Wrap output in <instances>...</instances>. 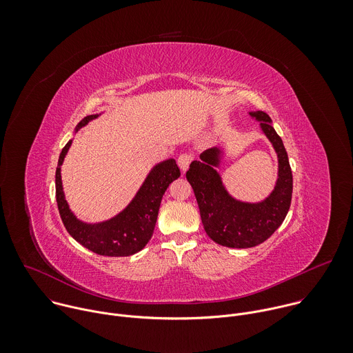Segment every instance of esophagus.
Returning a JSON list of instances; mask_svg holds the SVG:
<instances>
[{
    "label": "esophagus",
    "mask_w": 353,
    "mask_h": 353,
    "mask_svg": "<svg viewBox=\"0 0 353 353\" xmlns=\"http://www.w3.org/2000/svg\"><path fill=\"white\" fill-rule=\"evenodd\" d=\"M177 163H179L180 170H181L183 173H185V172H187V169H188V166H190V163H191V157H190V155H187V154L180 155V157H179V159H177Z\"/></svg>",
    "instance_id": "34e87169"
}]
</instances>
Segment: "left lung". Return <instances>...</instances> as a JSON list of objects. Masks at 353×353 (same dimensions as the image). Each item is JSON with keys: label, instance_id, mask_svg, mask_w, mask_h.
<instances>
[{"label": "left lung", "instance_id": "8db88e82", "mask_svg": "<svg viewBox=\"0 0 353 353\" xmlns=\"http://www.w3.org/2000/svg\"><path fill=\"white\" fill-rule=\"evenodd\" d=\"M260 123L261 132L271 142L278 161L274 188L260 201H243L233 196L218 172L228 157V145L211 148L192 161L185 174L191 184L207 234L218 244L248 248L265 241L285 221L293 190L292 170L286 149L272 120L264 112H248Z\"/></svg>", "mask_w": 353, "mask_h": 353}]
</instances>
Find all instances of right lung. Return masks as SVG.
I'll return each mask as SVG.
<instances>
[{
	"instance_id": "obj_1",
	"label": "right lung",
	"mask_w": 353,
	"mask_h": 353,
	"mask_svg": "<svg viewBox=\"0 0 353 353\" xmlns=\"http://www.w3.org/2000/svg\"><path fill=\"white\" fill-rule=\"evenodd\" d=\"M102 113L82 119L75 127L74 135ZM71 143L72 139L63 148L56 170V198L67 232L79 244L99 256L127 257L138 253L154 234L165 191L170 183L180 177V169L176 161L170 158L150 168L132 199L117 215L102 222H85L70 208L61 180V166Z\"/></svg>"
}]
</instances>
